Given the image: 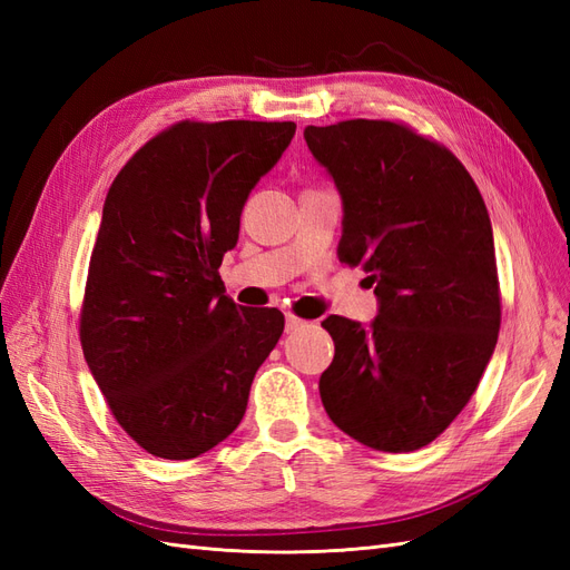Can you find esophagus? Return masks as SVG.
<instances>
[{
    "mask_svg": "<svg viewBox=\"0 0 570 570\" xmlns=\"http://www.w3.org/2000/svg\"><path fill=\"white\" fill-rule=\"evenodd\" d=\"M302 325H304V321H302V318L292 316V314H287V316H285V331H287V333H292V331H299Z\"/></svg>",
    "mask_w": 570,
    "mask_h": 570,
    "instance_id": "34e87169",
    "label": "esophagus"
}]
</instances>
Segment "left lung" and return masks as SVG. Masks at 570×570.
<instances>
[{
    "label": "left lung",
    "instance_id": "8db88e82",
    "mask_svg": "<svg viewBox=\"0 0 570 570\" xmlns=\"http://www.w3.org/2000/svg\"><path fill=\"white\" fill-rule=\"evenodd\" d=\"M342 197L340 262L375 285L371 325L327 316L321 375L331 421L377 452L444 433L488 368L502 321L492 223L454 154L392 120L306 126Z\"/></svg>",
    "mask_w": 570,
    "mask_h": 570
}]
</instances>
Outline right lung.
I'll return each instance as SVG.
<instances>
[{
  "mask_svg": "<svg viewBox=\"0 0 570 570\" xmlns=\"http://www.w3.org/2000/svg\"><path fill=\"white\" fill-rule=\"evenodd\" d=\"M292 120H180L137 149L109 187L80 312L88 368L118 425L145 452L185 461L245 416L278 344V308L226 297L254 185L295 137Z\"/></svg>",
  "mask_w": 570,
  "mask_h": 570,
  "instance_id": "obj_1",
  "label": "right lung"
}]
</instances>
